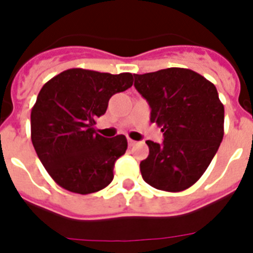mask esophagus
I'll return each instance as SVG.
<instances>
[{"label":"esophagus","mask_w":253,"mask_h":253,"mask_svg":"<svg viewBox=\"0 0 253 253\" xmlns=\"http://www.w3.org/2000/svg\"><path fill=\"white\" fill-rule=\"evenodd\" d=\"M127 142H128V146H130V147L135 146V143H136V142H135V140H132V139H130V138L127 139Z\"/></svg>","instance_id":"1"}]
</instances>
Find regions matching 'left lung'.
Wrapping results in <instances>:
<instances>
[{
  "label": "left lung",
  "mask_w": 253,
  "mask_h": 253,
  "mask_svg": "<svg viewBox=\"0 0 253 253\" xmlns=\"http://www.w3.org/2000/svg\"><path fill=\"white\" fill-rule=\"evenodd\" d=\"M135 87L151 107V122L162 127V144L147 140L140 163L143 180L164 192H182L200 180L224 134V107L215 85L186 68L134 75Z\"/></svg>",
  "instance_id": "left-lung-1"
}]
</instances>
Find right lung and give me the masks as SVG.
Returning <instances> with one entry per match:
<instances>
[{"label": "right lung", "instance_id": "obj_1", "mask_svg": "<svg viewBox=\"0 0 253 253\" xmlns=\"http://www.w3.org/2000/svg\"><path fill=\"white\" fill-rule=\"evenodd\" d=\"M132 85L131 73L67 69L47 81L31 109V142L45 170L59 186L77 194L106 188L114 164L127 150L125 135L103 138L97 118L113 94Z\"/></svg>", "mask_w": 253, "mask_h": 253}]
</instances>
